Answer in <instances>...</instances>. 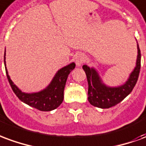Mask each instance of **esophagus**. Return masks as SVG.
I'll list each match as a JSON object with an SVG mask.
<instances>
[{
    "label": "esophagus",
    "mask_w": 146,
    "mask_h": 146,
    "mask_svg": "<svg viewBox=\"0 0 146 146\" xmlns=\"http://www.w3.org/2000/svg\"><path fill=\"white\" fill-rule=\"evenodd\" d=\"M75 62H76V64L77 66H80L84 62V56L82 55V54H78V55H76L75 58Z\"/></svg>",
    "instance_id": "obj_1"
}]
</instances>
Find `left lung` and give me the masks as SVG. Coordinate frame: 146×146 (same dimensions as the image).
<instances>
[{
    "label": "left lung",
    "instance_id": "obj_1",
    "mask_svg": "<svg viewBox=\"0 0 146 146\" xmlns=\"http://www.w3.org/2000/svg\"><path fill=\"white\" fill-rule=\"evenodd\" d=\"M138 56L136 66L129 76L128 80L117 87H108L103 84L98 73L94 68L83 66L88 82V100L93 106L100 108H109L122 101L135 86L141 68V52L137 44Z\"/></svg>",
    "mask_w": 146,
    "mask_h": 146
}]
</instances>
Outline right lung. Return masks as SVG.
Masks as SVG:
<instances>
[{
	"label": "right lung",
	"mask_w": 146,
	"mask_h": 146,
	"mask_svg": "<svg viewBox=\"0 0 146 146\" xmlns=\"http://www.w3.org/2000/svg\"><path fill=\"white\" fill-rule=\"evenodd\" d=\"M4 65L5 64V52H4ZM76 64L74 62L70 63L66 66L62 67L55 75L51 83L46 89L39 92L27 94L18 89V87L14 84L10 78L7 68L5 67L7 77L13 91L16 96L22 102L29 106L35 108L42 111H50L57 108L62 104L63 100V92L66 80L70 73L75 68Z\"/></svg>",
	"instance_id": "1"
}]
</instances>
